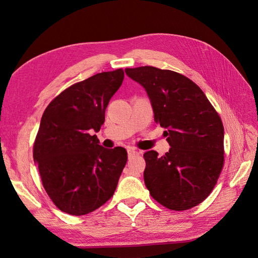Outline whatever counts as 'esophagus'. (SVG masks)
Returning a JSON list of instances; mask_svg holds the SVG:
<instances>
[{
	"label": "esophagus",
	"instance_id": "1",
	"mask_svg": "<svg viewBox=\"0 0 258 258\" xmlns=\"http://www.w3.org/2000/svg\"><path fill=\"white\" fill-rule=\"evenodd\" d=\"M127 154H128V157H133L135 155H140V152L138 150L133 149V147H128V149H127Z\"/></svg>",
	"mask_w": 258,
	"mask_h": 258
}]
</instances>
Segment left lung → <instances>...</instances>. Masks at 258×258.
Wrapping results in <instances>:
<instances>
[{
    "label": "left lung",
    "mask_w": 258,
    "mask_h": 258,
    "mask_svg": "<svg viewBox=\"0 0 258 258\" xmlns=\"http://www.w3.org/2000/svg\"><path fill=\"white\" fill-rule=\"evenodd\" d=\"M149 95L155 123L171 149L144 154V182L151 196L172 211L197 206L212 193L224 166V126L193 81L154 67L125 69Z\"/></svg>",
    "instance_id": "8db88e82"
}]
</instances>
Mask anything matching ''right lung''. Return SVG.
<instances>
[{
    "mask_svg": "<svg viewBox=\"0 0 258 258\" xmlns=\"http://www.w3.org/2000/svg\"><path fill=\"white\" fill-rule=\"evenodd\" d=\"M124 71L97 73L64 90L42 115L33 158L43 187L57 208L85 215L111 199L127 162L123 147L107 150L96 135Z\"/></svg>",
    "mask_w": 258,
    "mask_h": 258,
    "instance_id": "1",
    "label": "right lung"
}]
</instances>
